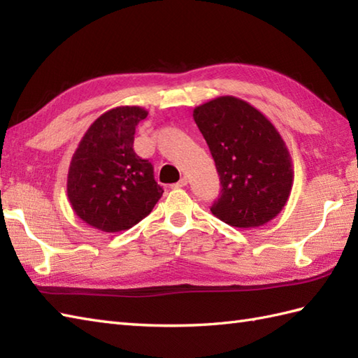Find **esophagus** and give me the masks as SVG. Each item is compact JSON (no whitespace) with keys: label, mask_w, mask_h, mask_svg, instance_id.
Instances as JSON below:
<instances>
[{"label":"esophagus","mask_w":358,"mask_h":358,"mask_svg":"<svg viewBox=\"0 0 358 358\" xmlns=\"http://www.w3.org/2000/svg\"><path fill=\"white\" fill-rule=\"evenodd\" d=\"M185 186H187V178L186 177H183L178 181V183L173 185V187H185Z\"/></svg>","instance_id":"1"}]
</instances>
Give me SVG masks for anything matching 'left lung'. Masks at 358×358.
<instances>
[{"instance_id":"1","label":"left lung","mask_w":358,"mask_h":358,"mask_svg":"<svg viewBox=\"0 0 358 358\" xmlns=\"http://www.w3.org/2000/svg\"><path fill=\"white\" fill-rule=\"evenodd\" d=\"M194 120L222 183L212 214L241 229L275 218L294 183L291 154L275 126L254 106L231 95L196 106Z\"/></svg>"}]
</instances>
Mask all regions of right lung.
Masks as SVG:
<instances>
[{
  "instance_id": "1",
  "label": "right lung",
  "mask_w": 358,
  "mask_h": 358,
  "mask_svg": "<svg viewBox=\"0 0 358 358\" xmlns=\"http://www.w3.org/2000/svg\"><path fill=\"white\" fill-rule=\"evenodd\" d=\"M148 117L140 106H120L98 117L83 136L67 173L75 214L103 232H120L150 214L162 199L154 167L134 152L135 126Z\"/></svg>"
}]
</instances>
